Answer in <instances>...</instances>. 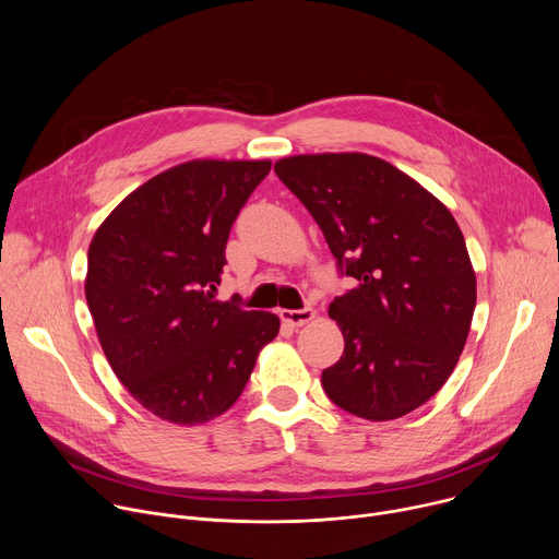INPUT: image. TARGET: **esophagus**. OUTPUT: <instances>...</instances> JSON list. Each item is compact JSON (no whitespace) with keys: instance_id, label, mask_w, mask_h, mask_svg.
I'll return each mask as SVG.
<instances>
[{"instance_id":"1","label":"esophagus","mask_w":559,"mask_h":559,"mask_svg":"<svg viewBox=\"0 0 559 559\" xmlns=\"http://www.w3.org/2000/svg\"><path fill=\"white\" fill-rule=\"evenodd\" d=\"M281 321L287 325V328H302L305 323L313 321L316 311L311 307H305V309H281L278 311Z\"/></svg>"}]
</instances>
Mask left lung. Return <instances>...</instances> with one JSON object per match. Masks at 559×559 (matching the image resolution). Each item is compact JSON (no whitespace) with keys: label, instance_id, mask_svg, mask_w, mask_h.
<instances>
[{"label":"left lung","instance_id":"8db88e82","mask_svg":"<svg viewBox=\"0 0 559 559\" xmlns=\"http://www.w3.org/2000/svg\"><path fill=\"white\" fill-rule=\"evenodd\" d=\"M356 281L330 316L345 336L323 389L365 420H393L447 382L475 309V274L451 212L412 177L360 152L298 154L274 166Z\"/></svg>","mask_w":559,"mask_h":559}]
</instances>
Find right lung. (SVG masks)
I'll return each mask as SVG.
<instances>
[{"mask_svg": "<svg viewBox=\"0 0 559 559\" xmlns=\"http://www.w3.org/2000/svg\"><path fill=\"white\" fill-rule=\"evenodd\" d=\"M270 162H190L128 194L88 250L86 300L134 401L201 425L243 393L278 316L216 300L229 229Z\"/></svg>", "mask_w": 559, "mask_h": 559, "instance_id": "right-lung-1", "label": "right lung"}]
</instances>
